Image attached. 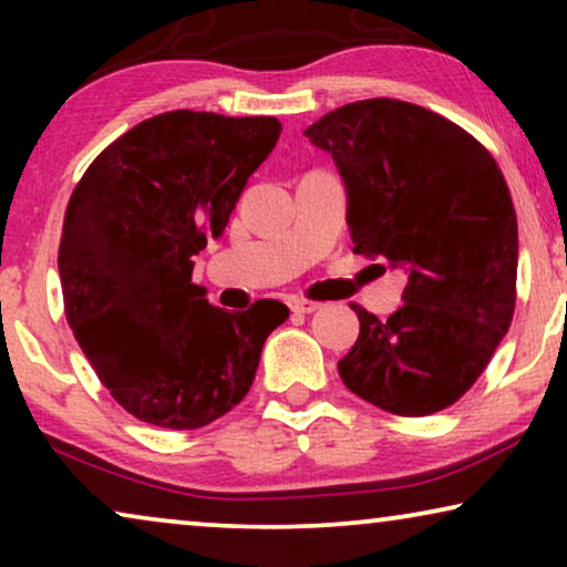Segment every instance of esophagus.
<instances>
[{
  "instance_id": "1",
  "label": "esophagus",
  "mask_w": 567,
  "mask_h": 567,
  "mask_svg": "<svg viewBox=\"0 0 567 567\" xmlns=\"http://www.w3.org/2000/svg\"><path fill=\"white\" fill-rule=\"evenodd\" d=\"M289 307H291V312L309 315V312H315V309H320V301H312V299H305V297H291Z\"/></svg>"
}]
</instances>
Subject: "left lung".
I'll return each instance as SVG.
<instances>
[{"instance_id":"left-lung-1","label":"left lung","mask_w":567,"mask_h":567,"mask_svg":"<svg viewBox=\"0 0 567 567\" xmlns=\"http://www.w3.org/2000/svg\"><path fill=\"white\" fill-rule=\"evenodd\" d=\"M305 136L343 175L353 250L410 274L386 320L351 305L361 332L340 379L394 415L454 405L516 307L518 224L498 162L444 115L390 97L330 111Z\"/></svg>"}]
</instances>
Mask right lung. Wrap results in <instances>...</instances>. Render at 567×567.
I'll list each match as a JSON object with an SVG mask.
<instances>
[{"label":"right lung","mask_w":567,"mask_h":567,"mask_svg":"<svg viewBox=\"0 0 567 567\" xmlns=\"http://www.w3.org/2000/svg\"><path fill=\"white\" fill-rule=\"evenodd\" d=\"M281 123L169 111L92 159L59 243L66 322L113 400L138 421L193 431L250 390L270 330L289 307H212L193 255L219 237Z\"/></svg>","instance_id":"add662e5"}]
</instances>
